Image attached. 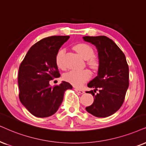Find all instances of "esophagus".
Instances as JSON below:
<instances>
[{
  "instance_id": "obj_1",
  "label": "esophagus",
  "mask_w": 146,
  "mask_h": 146,
  "mask_svg": "<svg viewBox=\"0 0 146 146\" xmlns=\"http://www.w3.org/2000/svg\"><path fill=\"white\" fill-rule=\"evenodd\" d=\"M75 91H76V92H78V93H79V94H84V93H85L84 90H81V89H79V88H75Z\"/></svg>"
}]
</instances>
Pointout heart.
Returning a JSON list of instances; mask_svg holds the SVG:
<instances>
[{
    "label": "heart",
    "mask_w": 146,
    "mask_h": 146,
    "mask_svg": "<svg viewBox=\"0 0 146 146\" xmlns=\"http://www.w3.org/2000/svg\"><path fill=\"white\" fill-rule=\"evenodd\" d=\"M75 48L85 59H88V62L92 67H96L97 65V61L94 58H93L94 51L88 44L85 43H79L75 45ZM65 54V49L60 48L57 51L55 56V62L56 66L60 69L64 68V56ZM92 73L88 69L83 70H73L70 71L63 75L64 81L69 83L75 87H82L87 81L91 78Z\"/></svg>",
    "instance_id": "obj_1"
}]
</instances>
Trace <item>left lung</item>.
<instances>
[{"mask_svg": "<svg viewBox=\"0 0 146 146\" xmlns=\"http://www.w3.org/2000/svg\"><path fill=\"white\" fill-rule=\"evenodd\" d=\"M83 38L96 47L99 58L98 75L88 84L89 88L94 89L87 92L93 95L94 101L86 109L95 117H107L117 112L124 102L129 84L128 64L124 53L108 37Z\"/></svg>", "mask_w": 146, "mask_h": 146, "instance_id": "obj_1", "label": "left lung"}]
</instances>
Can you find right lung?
I'll list each match as a JSON object with an SVG mask.
<instances>
[{"instance_id":"1","label":"right lung","mask_w":146,"mask_h":146,"mask_svg":"<svg viewBox=\"0 0 146 146\" xmlns=\"http://www.w3.org/2000/svg\"><path fill=\"white\" fill-rule=\"evenodd\" d=\"M69 38L68 36L43 38L29 48L20 64L19 98L35 117L44 118L54 114L61 104L65 90L73 88L66 82L53 87L49 84L50 81L60 76L55 56Z\"/></svg>"}]
</instances>
